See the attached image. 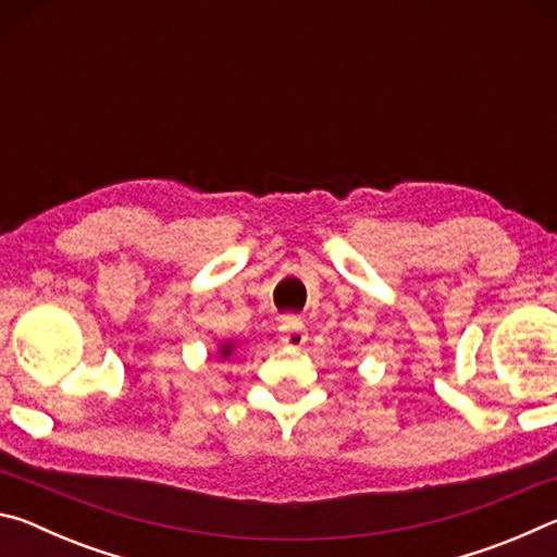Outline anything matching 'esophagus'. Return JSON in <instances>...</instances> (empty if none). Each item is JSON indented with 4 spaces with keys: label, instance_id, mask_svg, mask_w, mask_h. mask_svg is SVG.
<instances>
[{
    "label": "esophagus",
    "instance_id": "obj_1",
    "mask_svg": "<svg viewBox=\"0 0 557 557\" xmlns=\"http://www.w3.org/2000/svg\"><path fill=\"white\" fill-rule=\"evenodd\" d=\"M280 342L285 344V346H295V348L307 342L305 324H301L299 317H285V322H282Z\"/></svg>",
    "mask_w": 557,
    "mask_h": 557
}]
</instances>
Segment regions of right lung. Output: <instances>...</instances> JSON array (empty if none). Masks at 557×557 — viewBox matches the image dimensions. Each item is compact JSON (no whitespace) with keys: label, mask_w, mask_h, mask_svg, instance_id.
<instances>
[{"label":"right lung","mask_w":557,"mask_h":557,"mask_svg":"<svg viewBox=\"0 0 557 557\" xmlns=\"http://www.w3.org/2000/svg\"><path fill=\"white\" fill-rule=\"evenodd\" d=\"M231 354V346H223V356H228Z\"/></svg>","instance_id":"right-lung-1"}]
</instances>
